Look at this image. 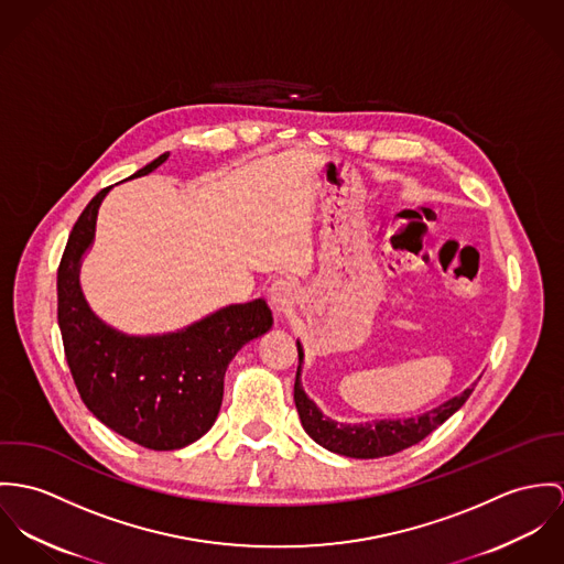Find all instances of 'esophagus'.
Here are the masks:
<instances>
[{
    "label": "esophagus",
    "instance_id": "obj_1",
    "mask_svg": "<svg viewBox=\"0 0 564 564\" xmlns=\"http://www.w3.org/2000/svg\"><path fill=\"white\" fill-rule=\"evenodd\" d=\"M299 299V290L296 283L290 279H279L272 283L270 292H268V301L274 307V312H288Z\"/></svg>",
    "mask_w": 564,
    "mask_h": 564
}]
</instances>
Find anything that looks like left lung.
<instances>
[{"label": "left lung", "instance_id": "1", "mask_svg": "<svg viewBox=\"0 0 564 564\" xmlns=\"http://www.w3.org/2000/svg\"><path fill=\"white\" fill-rule=\"evenodd\" d=\"M296 346H299V370H296V382H294V402H296L303 429L315 443L341 456L380 458V456H391L395 452H402L420 443L422 438L429 437L467 402V398L474 391V387H469L460 395L449 398L447 402L438 404L437 409L422 413L417 417L378 420V422H366V424L333 422L315 406V402L310 400V395L301 384V364L305 355H303L301 341H296Z\"/></svg>", "mask_w": 564, "mask_h": 564}]
</instances>
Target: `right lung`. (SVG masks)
<instances>
[{"instance_id": "1", "label": "right lung", "mask_w": 564, "mask_h": 564, "mask_svg": "<svg viewBox=\"0 0 564 564\" xmlns=\"http://www.w3.org/2000/svg\"><path fill=\"white\" fill-rule=\"evenodd\" d=\"M169 160L135 171L149 175ZM112 188V186H110ZM104 188L79 214L58 265V324L64 355L88 411L108 429L149 449H180L216 422L225 372L238 350L272 326L263 299L229 305L188 328L135 337L90 312L79 288L82 254L95 238Z\"/></svg>"}]
</instances>
